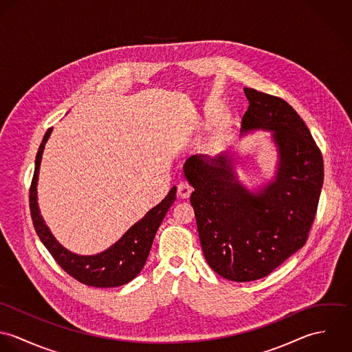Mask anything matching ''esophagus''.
I'll use <instances>...</instances> for the list:
<instances>
[{
  "label": "esophagus",
  "mask_w": 352,
  "mask_h": 352,
  "mask_svg": "<svg viewBox=\"0 0 352 352\" xmlns=\"http://www.w3.org/2000/svg\"><path fill=\"white\" fill-rule=\"evenodd\" d=\"M191 192H192V187H191V184L188 182H184V180L179 182V184H177V195L180 198H188L191 195Z\"/></svg>",
  "instance_id": "esophagus-1"
}]
</instances>
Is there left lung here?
Segmentation results:
<instances>
[{
	"mask_svg": "<svg viewBox=\"0 0 352 352\" xmlns=\"http://www.w3.org/2000/svg\"><path fill=\"white\" fill-rule=\"evenodd\" d=\"M250 101L241 135L272 131L279 164L274 182L251 192L233 170L232 155H191L184 175L206 261L233 282L271 274L305 245L324 182V162L309 129L283 99L244 88Z\"/></svg>",
	"mask_w": 352,
	"mask_h": 352,
	"instance_id": "obj_1",
	"label": "left lung"
}]
</instances>
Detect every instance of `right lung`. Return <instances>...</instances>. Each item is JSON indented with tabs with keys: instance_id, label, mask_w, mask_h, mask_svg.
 Masks as SVG:
<instances>
[{
	"instance_id": "1",
	"label": "right lung",
	"mask_w": 352,
	"mask_h": 352,
	"mask_svg": "<svg viewBox=\"0 0 352 352\" xmlns=\"http://www.w3.org/2000/svg\"><path fill=\"white\" fill-rule=\"evenodd\" d=\"M51 131L52 127L46 131L39 151L36 153L35 170L30 188V210L36 234L62 270L78 282L94 287H118L126 285L144 268L154 236L169 207L176 199V187H172L162 201L149 210L142 219L134 223L120 237V240L108 250L92 256H81L67 251L51 234L50 229L45 223L38 206L36 186L39 168L45 145L50 138Z\"/></svg>"
}]
</instances>
